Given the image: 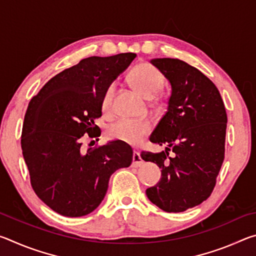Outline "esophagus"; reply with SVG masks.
Masks as SVG:
<instances>
[{"mask_svg":"<svg viewBox=\"0 0 256 256\" xmlns=\"http://www.w3.org/2000/svg\"><path fill=\"white\" fill-rule=\"evenodd\" d=\"M142 164H144V160L141 159L140 152H138V151H134V152H133V162H132V166H133V167H140Z\"/></svg>","mask_w":256,"mask_h":256,"instance_id":"1","label":"esophagus"}]
</instances>
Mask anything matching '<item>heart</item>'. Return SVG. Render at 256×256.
<instances>
[{
	"instance_id": "obj_1",
	"label": "heart",
	"mask_w": 256,
	"mask_h": 256,
	"mask_svg": "<svg viewBox=\"0 0 256 256\" xmlns=\"http://www.w3.org/2000/svg\"><path fill=\"white\" fill-rule=\"evenodd\" d=\"M130 80L138 92L148 98L156 96L164 86L162 72L150 63L138 64L131 71ZM115 84H110L106 88L102 99V110L108 112L112 108ZM150 130L151 125L146 120H120L108 128L107 134L112 140L122 141L128 144H138L150 132Z\"/></svg>"
}]
</instances>
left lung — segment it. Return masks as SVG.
<instances>
[{
    "instance_id": "8db88e82",
    "label": "left lung",
    "mask_w": 256,
    "mask_h": 256,
    "mask_svg": "<svg viewBox=\"0 0 256 256\" xmlns=\"http://www.w3.org/2000/svg\"><path fill=\"white\" fill-rule=\"evenodd\" d=\"M172 84L166 114L150 141L162 152L142 151L144 162L162 168V180L146 188L149 200L166 212H183L211 196L224 159L227 114L214 82L178 58H154Z\"/></svg>"
}]
</instances>
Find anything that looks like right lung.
Masks as SVG:
<instances>
[{
	"label": "right lung",
	"mask_w": 256,
	"mask_h": 256,
	"mask_svg": "<svg viewBox=\"0 0 256 256\" xmlns=\"http://www.w3.org/2000/svg\"><path fill=\"white\" fill-rule=\"evenodd\" d=\"M136 58L122 53L81 60L47 81L29 102L21 148L30 183L37 196L60 214L92 212L105 198L112 172L132 164L133 150L125 142L84 150L82 140H99L94 120L102 116L104 92Z\"/></svg>",
	"instance_id": "right-lung-1"
}]
</instances>
